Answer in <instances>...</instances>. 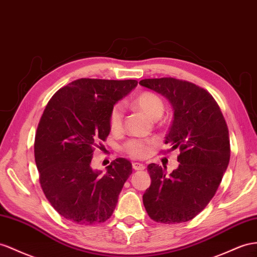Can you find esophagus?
Returning a JSON list of instances; mask_svg holds the SVG:
<instances>
[{
    "mask_svg": "<svg viewBox=\"0 0 257 257\" xmlns=\"http://www.w3.org/2000/svg\"><path fill=\"white\" fill-rule=\"evenodd\" d=\"M133 167H134V169L135 170H143L144 168H146V166L143 165V164H141V163H133Z\"/></svg>",
    "mask_w": 257,
    "mask_h": 257,
    "instance_id": "34e87169",
    "label": "esophagus"
}]
</instances>
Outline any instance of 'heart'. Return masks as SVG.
Listing matches in <instances>:
<instances>
[{
  "label": "heart",
  "instance_id": "b5f03b06",
  "mask_svg": "<svg viewBox=\"0 0 257 257\" xmlns=\"http://www.w3.org/2000/svg\"><path fill=\"white\" fill-rule=\"evenodd\" d=\"M133 105L138 109L142 110L148 117L152 118V119H157L161 117L164 111V103L162 98L156 95L152 92H143V93L138 95ZM123 121V109L121 105H115V106L110 109L109 113V127L113 131L120 130L122 127ZM124 151L131 156L135 157H142L146 156L149 153V142L139 139H134L128 141L124 144Z\"/></svg>",
  "mask_w": 257,
  "mask_h": 257
}]
</instances>
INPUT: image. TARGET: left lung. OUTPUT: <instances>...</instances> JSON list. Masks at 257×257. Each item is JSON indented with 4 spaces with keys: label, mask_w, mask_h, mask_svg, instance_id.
Returning a JSON list of instances; mask_svg holds the SVG:
<instances>
[{
    "label": "left lung",
    "mask_w": 257,
    "mask_h": 257,
    "mask_svg": "<svg viewBox=\"0 0 257 257\" xmlns=\"http://www.w3.org/2000/svg\"><path fill=\"white\" fill-rule=\"evenodd\" d=\"M142 87L170 103L174 119L165 137L179 149L177 169L148 166L151 186L143 194L147 213L156 222L191 220L213 199L230 160L229 131L214 97L194 83L175 78L143 79Z\"/></svg>",
    "instance_id": "1"
}]
</instances>
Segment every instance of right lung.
Wrapping results in <instances>:
<instances>
[{"label":"right lung","instance_id":"add662e5","mask_svg":"<svg viewBox=\"0 0 257 257\" xmlns=\"http://www.w3.org/2000/svg\"><path fill=\"white\" fill-rule=\"evenodd\" d=\"M137 84L82 78L49 101L37 129L35 160L43 192L64 218L93 225L113 214L133 165L119 157L102 174L91 161L97 143L109 135L110 109Z\"/></svg>","mask_w":257,"mask_h":257}]
</instances>
